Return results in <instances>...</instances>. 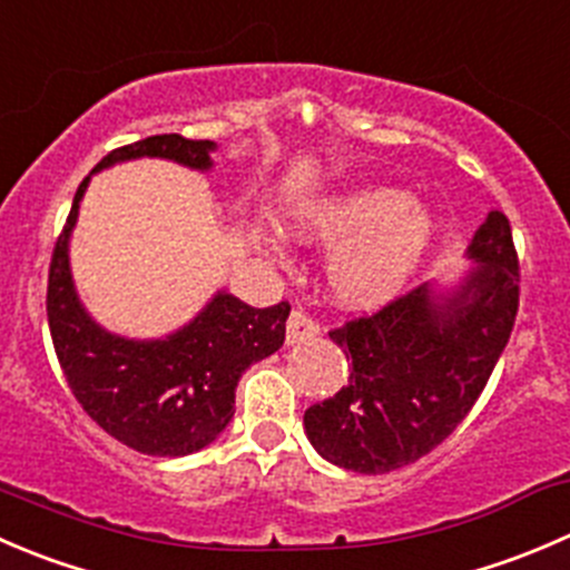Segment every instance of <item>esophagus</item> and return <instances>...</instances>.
Segmentation results:
<instances>
[{"label": "esophagus", "mask_w": 570, "mask_h": 570, "mask_svg": "<svg viewBox=\"0 0 570 570\" xmlns=\"http://www.w3.org/2000/svg\"><path fill=\"white\" fill-rule=\"evenodd\" d=\"M320 334V325L308 314L292 312L286 320V345H301V342L314 340Z\"/></svg>", "instance_id": "34e87169"}]
</instances>
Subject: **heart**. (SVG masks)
I'll return each mask as SVG.
<instances>
[{"label":"heart","mask_w":570,"mask_h":570,"mask_svg":"<svg viewBox=\"0 0 570 570\" xmlns=\"http://www.w3.org/2000/svg\"><path fill=\"white\" fill-rule=\"evenodd\" d=\"M289 230L331 247L325 284L345 308H379L401 295L438 236V217L395 186H358L301 203Z\"/></svg>","instance_id":"b5f03b06"}]
</instances>
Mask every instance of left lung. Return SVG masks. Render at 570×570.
Listing matches in <instances>:
<instances>
[{
  "label": "left lung",
  "mask_w": 570,
  "mask_h": 570,
  "mask_svg": "<svg viewBox=\"0 0 570 570\" xmlns=\"http://www.w3.org/2000/svg\"><path fill=\"white\" fill-rule=\"evenodd\" d=\"M465 258L471 267L454 281H429L373 317L331 331L351 375L303 414L308 443L331 465L367 476L412 465L482 395L518 314L510 219L490 212Z\"/></svg>",
  "instance_id": "1"
}]
</instances>
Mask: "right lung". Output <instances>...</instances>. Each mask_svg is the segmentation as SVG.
Segmentation results:
<instances>
[{"mask_svg":"<svg viewBox=\"0 0 570 570\" xmlns=\"http://www.w3.org/2000/svg\"><path fill=\"white\" fill-rule=\"evenodd\" d=\"M214 141L169 132L108 153L91 175L116 164L158 158L212 173ZM91 175L71 200L49 267L47 317L55 353L88 417L127 449L147 456H186L212 445L234 420L236 384L250 364L284 345L289 303L253 308L217 289L206 306L164 336L114 334L88 314L71 275V234Z\"/></svg>","mask_w":570,"mask_h":570,"instance_id":"right-lung-1","label":"right lung"}]
</instances>
